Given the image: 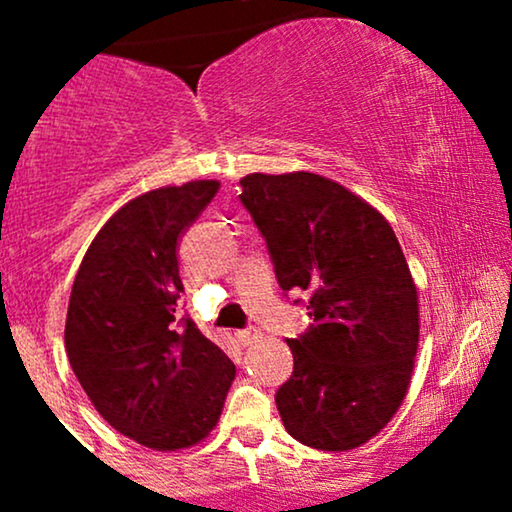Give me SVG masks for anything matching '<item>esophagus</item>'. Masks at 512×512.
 <instances>
[{"label":"esophagus","mask_w":512,"mask_h":512,"mask_svg":"<svg viewBox=\"0 0 512 512\" xmlns=\"http://www.w3.org/2000/svg\"><path fill=\"white\" fill-rule=\"evenodd\" d=\"M236 337H238V342L243 344V346H250V344H255L257 339L262 337V332L257 330V327H248V330H240V332H236Z\"/></svg>","instance_id":"34e87169"}]
</instances>
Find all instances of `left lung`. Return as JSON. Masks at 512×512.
<instances>
[{"mask_svg": "<svg viewBox=\"0 0 512 512\" xmlns=\"http://www.w3.org/2000/svg\"><path fill=\"white\" fill-rule=\"evenodd\" d=\"M240 185L276 281L308 291L315 320L289 339L281 421L315 450H354L390 424L414 373L419 293L399 240L378 209L322 175L250 173Z\"/></svg>", "mask_w": 512, "mask_h": 512, "instance_id": "obj_1", "label": "left lung"}]
</instances>
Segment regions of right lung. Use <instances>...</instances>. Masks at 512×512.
Instances as JSON below:
<instances>
[{
  "label": "right lung",
  "mask_w": 512,
  "mask_h": 512,
  "mask_svg": "<svg viewBox=\"0 0 512 512\" xmlns=\"http://www.w3.org/2000/svg\"><path fill=\"white\" fill-rule=\"evenodd\" d=\"M219 180L158 187L117 209L88 245L69 296L64 346L98 414L151 450L214 431L236 366L178 317V240Z\"/></svg>",
  "instance_id": "obj_1"
}]
</instances>
